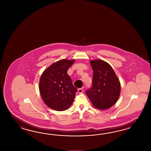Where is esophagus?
Listing matches in <instances>:
<instances>
[{"instance_id":"34e87169","label":"esophagus","mask_w":151,"mask_h":151,"mask_svg":"<svg viewBox=\"0 0 151 151\" xmlns=\"http://www.w3.org/2000/svg\"><path fill=\"white\" fill-rule=\"evenodd\" d=\"M78 91L79 93H82V92H83V90L82 88H80L78 89Z\"/></svg>"}]
</instances>
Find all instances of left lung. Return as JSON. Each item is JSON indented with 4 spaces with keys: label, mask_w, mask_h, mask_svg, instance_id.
<instances>
[{
    "label": "left lung",
    "mask_w": 151,
    "mask_h": 151,
    "mask_svg": "<svg viewBox=\"0 0 151 151\" xmlns=\"http://www.w3.org/2000/svg\"><path fill=\"white\" fill-rule=\"evenodd\" d=\"M93 70L92 87L86 93L92 105L100 110L109 109L119 99L121 85L109 64L102 60L90 61Z\"/></svg>",
    "instance_id": "left-lung-1"
}]
</instances>
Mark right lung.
<instances>
[{"label":"right lung","mask_w":151,"mask_h":151,"mask_svg":"<svg viewBox=\"0 0 151 151\" xmlns=\"http://www.w3.org/2000/svg\"><path fill=\"white\" fill-rule=\"evenodd\" d=\"M75 60H61L43 72L39 82L41 97L46 105L56 111L68 109L78 91L67 73Z\"/></svg>","instance_id":"1"}]
</instances>
